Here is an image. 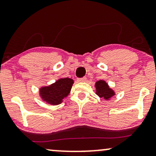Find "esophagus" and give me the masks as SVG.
I'll use <instances>...</instances> for the list:
<instances>
[{"instance_id":"1","label":"esophagus","mask_w":156,"mask_h":156,"mask_svg":"<svg viewBox=\"0 0 156 156\" xmlns=\"http://www.w3.org/2000/svg\"><path fill=\"white\" fill-rule=\"evenodd\" d=\"M77 81L80 82H85L87 81V78L86 77H83V78H80L77 79Z\"/></svg>"}]
</instances>
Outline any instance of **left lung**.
Returning <instances> with one entry per match:
<instances>
[{
  "instance_id": "8db88e82",
  "label": "left lung",
  "mask_w": 156,
  "mask_h": 156,
  "mask_svg": "<svg viewBox=\"0 0 156 156\" xmlns=\"http://www.w3.org/2000/svg\"><path fill=\"white\" fill-rule=\"evenodd\" d=\"M96 94L104 100H110L113 96L115 95V92L108 85L105 80H99L95 84Z\"/></svg>"
}]
</instances>
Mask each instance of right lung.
I'll return each mask as SVG.
<instances>
[{
  "instance_id": "right-lung-1",
  "label": "right lung",
  "mask_w": 156,
  "mask_h": 156,
  "mask_svg": "<svg viewBox=\"0 0 156 156\" xmlns=\"http://www.w3.org/2000/svg\"><path fill=\"white\" fill-rule=\"evenodd\" d=\"M73 84L74 80L72 79L59 78L50 85L41 87L39 96L42 101L48 105H59L69 95Z\"/></svg>"
}]
</instances>
